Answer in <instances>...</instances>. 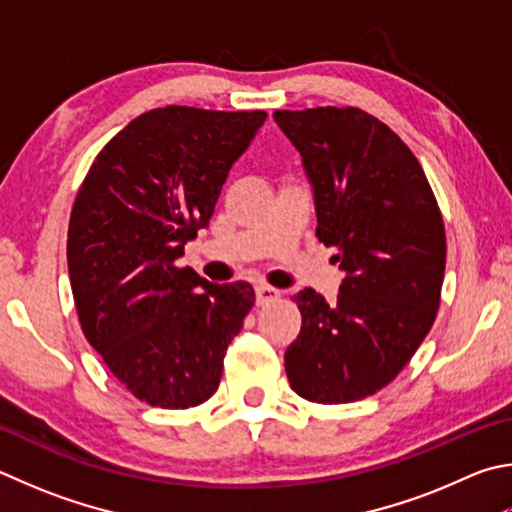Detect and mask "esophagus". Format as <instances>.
Returning <instances> with one entry per match:
<instances>
[{
	"label": "esophagus",
	"instance_id": "34e87169",
	"mask_svg": "<svg viewBox=\"0 0 512 512\" xmlns=\"http://www.w3.org/2000/svg\"><path fill=\"white\" fill-rule=\"evenodd\" d=\"M255 295H257V304L262 306V304H268V302L277 300V297H280V291H277V288H273V286L257 284L255 286Z\"/></svg>",
	"mask_w": 512,
	"mask_h": 512
}]
</instances>
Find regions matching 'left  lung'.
Here are the masks:
<instances>
[{"mask_svg": "<svg viewBox=\"0 0 512 512\" xmlns=\"http://www.w3.org/2000/svg\"><path fill=\"white\" fill-rule=\"evenodd\" d=\"M302 156L318 237L345 273L338 297L295 295L302 329L284 353L288 383L313 403H351L398 376L439 309L443 219L401 138L356 107L275 111Z\"/></svg>", "mask_w": 512, "mask_h": 512, "instance_id": "1", "label": "left lung"}]
</instances>
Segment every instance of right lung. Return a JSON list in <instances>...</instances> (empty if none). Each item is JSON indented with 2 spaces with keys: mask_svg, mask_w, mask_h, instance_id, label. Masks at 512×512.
<instances>
[{
  "mask_svg": "<svg viewBox=\"0 0 512 512\" xmlns=\"http://www.w3.org/2000/svg\"><path fill=\"white\" fill-rule=\"evenodd\" d=\"M264 120V111H145L96 156L73 203L67 262L82 331L154 407L188 410L217 392L255 302L248 282L212 284L174 262L208 228Z\"/></svg>",
  "mask_w": 512,
  "mask_h": 512,
  "instance_id": "obj_1",
  "label": "right lung"
}]
</instances>
